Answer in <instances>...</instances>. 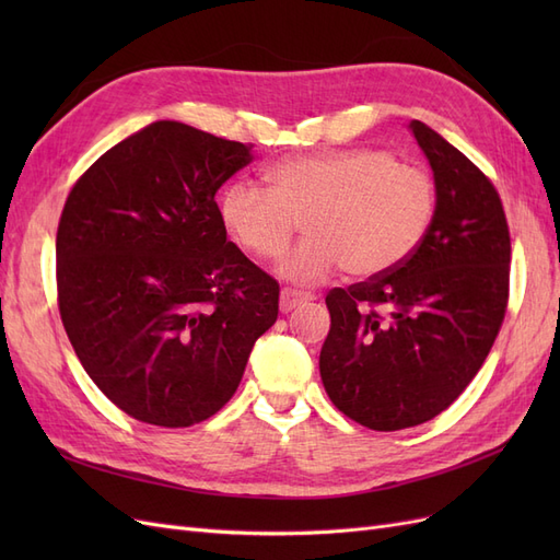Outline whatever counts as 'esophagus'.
<instances>
[{"instance_id":"esophagus-1","label":"esophagus","mask_w":560,"mask_h":560,"mask_svg":"<svg viewBox=\"0 0 560 560\" xmlns=\"http://www.w3.org/2000/svg\"><path fill=\"white\" fill-rule=\"evenodd\" d=\"M306 301H313L311 292H299V290H290V287H284V290L280 292V311L290 313Z\"/></svg>"}]
</instances>
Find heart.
<instances>
[{
  "mask_svg": "<svg viewBox=\"0 0 560 560\" xmlns=\"http://www.w3.org/2000/svg\"><path fill=\"white\" fill-rule=\"evenodd\" d=\"M268 189L235 182L219 200L222 226L261 261L282 257L301 226L308 238L280 264V276L313 284L348 268L381 276L409 259L436 208L434 184L383 149H331L290 156L266 173Z\"/></svg>",
  "mask_w": 560,
  "mask_h": 560,
  "instance_id": "1",
  "label": "heart"
}]
</instances>
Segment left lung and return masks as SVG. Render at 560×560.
Listing matches in <instances>:
<instances>
[{
	"instance_id": "left-lung-1",
	"label": "left lung",
	"mask_w": 560,
	"mask_h": 560,
	"mask_svg": "<svg viewBox=\"0 0 560 560\" xmlns=\"http://www.w3.org/2000/svg\"><path fill=\"white\" fill-rule=\"evenodd\" d=\"M409 128L434 173L430 229L393 270L327 294L319 352L336 409L378 432L428 422L463 395L510 299V226L493 182L430 126Z\"/></svg>"
}]
</instances>
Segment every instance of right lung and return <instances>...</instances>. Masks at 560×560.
Instances as JSON below:
<instances>
[{"mask_svg": "<svg viewBox=\"0 0 560 560\" xmlns=\"http://www.w3.org/2000/svg\"><path fill=\"white\" fill-rule=\"evenodd\" d=\"M252 144L156 121L72 186L56 238L62 327L118 409L159 428L233 397L280 284L226 241L214 194Z\"/></svg>", "mask_w": 560, "mask_h": 560, "instance_id": "add662e5", "label": "right lung"}]
</instances>
